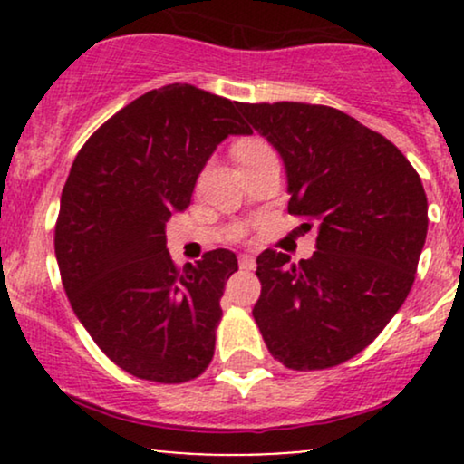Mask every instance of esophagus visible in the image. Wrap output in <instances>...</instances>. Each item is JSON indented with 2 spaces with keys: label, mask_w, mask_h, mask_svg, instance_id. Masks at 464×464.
<instances>
[{
  "label": "esophagus",
  "mask_w": 464,
  "mask_h": 464,
  "mask_svg": "<svg viewBox=\"0 0 464 464\" xmlns=\"http://www.w3.org/2000/svg\"><path fill=\"white\" fill-rule=\"evenodd\" d=\"M239 268L242 270H253L255 268V257L253 255H239Z\"/></svg>",
  "instance_id": "1"
}]
</instances>
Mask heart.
<instances>
[{
  "mask_svg": "<svg viewBox=\"0 0 464 464\" xmlns=\"http://www.w3.org/2000/svg\"><path fill=\"white\" fill-rule=\"evenodd\" d=\"M266 152H273V150H270L268 143L257 140V137H248V140L237 141L236 146H233V159H236L239 168L250 161H255V159L262 157Z\"/></svg>",
  "mask_w": 464,
  "mask_h": 464,
  "instance_id": "heart-1",
  "label": "heart"
}]
</instances>
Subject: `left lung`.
Wrapping results in <instances>:
<instances>
[{
    "label": "left lung",
    "instance_id": "8db88e82",
    "mask_svg": "<svg viewBox=\"0 0 464 464\" xmlns=\"http://www.w3.org/2000/svg\"><path fill=\"white\" fill-rule=\"evenodd\" d=\"M281 154L287 211L316 227L310 259L266 248L253 316L275 360L292 371L338 366L366 349L414 284L428 236L417 169L380 132L332 106L237 104Z\"/></svg>",
    "mask_w": 464,
    "mask_h": 464
}]
</instances>
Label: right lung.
<instances>
[{
	"label": "right lung",
	"instance_id": "obj_1",
	"mask_svg": "<svg viewBox=\"0 0 464 464\" xmlns=\"http://www.w3.org/2000/svg\"><path fill=\"white\" fill-rule=\"evenodd\" d=\"M236 102L191 84L143 93L89 137L61 196L54 250L73 314L106 358L140 380L183 384L209 366L236 253L169 257L165 222L188 209L228 135Z\"/></svg>",
	"mask_w": 464,
	"mask_h": 464
}]
</instances>
